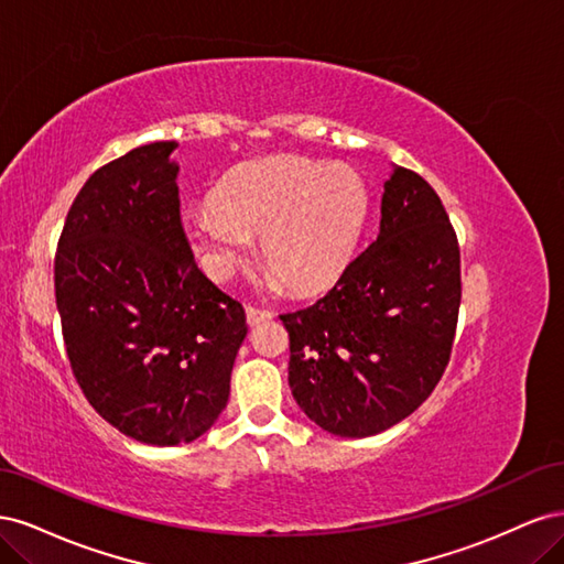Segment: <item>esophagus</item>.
<instances>
[{
	"label": "esophagus",
	"instance_id": "obj_1",
	"mask_svg": "<svg viewBox=\"0 0 564 564\" xmlns=\"http://www.w3.org/2000/svg\"><path fill=\"white\" fill-rule=\"evenodd\" d=\"M270 317H272L270 311H261V308H253V305H247V322H249V327H253V324H259V322H265V319H270Z\"/></svg>",
	"mask_w": 564,
	"mask_h": 564
}]
</instances>
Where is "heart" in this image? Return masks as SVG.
Returning <instances> with one entry per match:
<instances>
[{
  "label": "heart",
  "instance_id": "b5f03b06",
  "mask_svg": "<svg viewBox=\"0 0 564 564\" xmlns=\"http://www.w3.org/2000/svg\"><path fill=\"white\" fill-rule=\"evenodd\" d=\"M367 216L355 169L282 152L232 169L214 199L183 214V235L202 270L226 282L261 232L263 282L315 294L344 275Z\"/></svg>",
  "mask_w": 564,
  "mask_h": 564
}]
</instances>
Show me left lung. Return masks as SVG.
Segmentation results:
<instances>
[{
  "label": "left lung",
  "instance_id": "obj_1",
  "mask_svg": "<svg viewBox=\"0 0 564 564\" xmlns=\"http://www.w3.org/2000/svg\"><path fill=\"white\" fill-rule=\"evenodd\" d=\"M458 305L460 256L449 216L429 183L392 164L377 240L327 296L280 315L296 404L338 437L388 431L445 373Z\"/></svg>",
  "mask_w": 564,
  "mask_h": 564
}]
</instances>
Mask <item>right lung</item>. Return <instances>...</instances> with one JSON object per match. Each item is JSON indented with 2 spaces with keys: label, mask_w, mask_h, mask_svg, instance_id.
Wrapping results in <instances>:
<instances>
[{
  "label": "right lung",
  "mask_w": 564,
  "mask_h": 564,
  "mask_svg": "<svg viewBox=\"0 0 564 564\" xmlns=\"http://www.w3.org/2000/svg\"><path fill=\"white\" fill-rule=\"evenodd\" d=\"M176 141L100 166L67 212L54 282L84 398L119 433L174 447L207 433L247 336L242 303L197 268L181 226Z\"/></svg>",
  "instance_id": "obj_1"
}]
</instances>
